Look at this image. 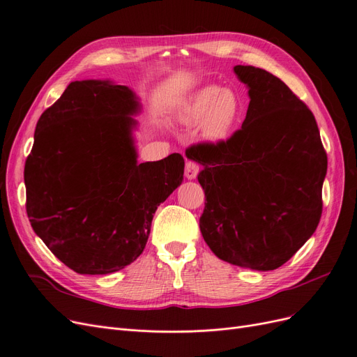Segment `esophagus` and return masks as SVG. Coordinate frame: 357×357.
I'll return each mask as SVG.
<instances>
[{
  "label": "esophagus",
  "mask_w": 357,
  "mask_h": 357,
  "mask_svg": "<svg viewBox=\"0 0 357 357\" xmlns=\"http://www.w3.org/2000/svg\"><path fill=\"white\" fill-rule=\"evenodd\" d=\"M199 163H195L194 160H187L185 163V176L188 179H194L197 176V174H199Z\"/></svg>",
  "instance_id": "1"
}]
</instances>
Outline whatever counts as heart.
Wrapping results in <instances>:
<instances>
[{
    "mask_svg": "<svg viewBox=\"0 0 357 357\" xmlns=\"http://www.w3.org/2000/svg\"><path fill=\"white\" fill-rule=\"evenodd\" d=\"M244 101L238 92L219 85H207L187 98L178 109L181 125L202 123V135L210 142L231 137L244 117Z\"/></svg>",
    "mask_w": 357,
    "mask_h": 357,
    "instance_id": "b5f03b06",
    "label": "heart"
}]
</instances>
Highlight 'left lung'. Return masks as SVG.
<instances>
[{"instance_id":"8db88e82","label":"left lung","mask_w":357,"mask_h":357,"mask_svg":"<svg viewBox=\"0 0 357 357\" xmlns=\"http://www.w3.org/2000/svg\"><path fill=\"white\" fill-rule=\"evenodd\" d=\"M234 72L248 86L243 126L191 145L203 165L200 231L219 259L273 271L318 228L328 158L313 113L281 79L253 66Z\"/></svg>"}]
</instances>
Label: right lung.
Masks as SVG:
<instances>
[{"label": "right lung", "mask_w": 357, "mask_h": 357, "mask_svg": "<svg viewBox=\"0 0 357 357\" xmlns=\"http://www.w3.org/2000/svg\"><path fill=\"white\" fill-rule=\"evenodd\" d=\"M137 110L125 85L76 81L36 123L26 212L51 253L77 273L107 275L134 261L157 206L183 179L179 153L137 163Z\"/></svg>", "instance_id": "1"}]
</instances>
